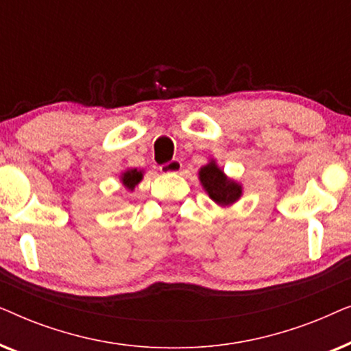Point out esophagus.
Wrapping results in <instances>:
<instances>
[{
	"label": "esophagus",
	"instance_id": "1",
	"mask_svg": "<svg viewBox=\"0 0 351 351\" xmlns=\"http://www.w3.org/2000/svg\"><path fill=\"white\" fill-rule=\"evenodd\" d=\"M160 171L162 174H177V172L182 171V162L179 160H171L169 162L160 166Z\"/></svg>",
	"mask_w": 351,
	"mask_h": 351
}]
</instances>
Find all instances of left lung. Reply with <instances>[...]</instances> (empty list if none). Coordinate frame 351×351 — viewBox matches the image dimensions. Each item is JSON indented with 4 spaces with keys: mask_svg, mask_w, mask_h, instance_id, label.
<instances>
[{
    "mask_svg": "<svg viewBox=\"0 0 351 351\" xmlns=\"http://www.w3.org/2000/svg\"><path fill=\"white\" fill-rule=\"evenodd\" d=\"M199 179L210 198L217 204L228 206L241 196V186L234 184L233 180H228L214 162L201 167Z\"/></svg>",
    "mask_w": 351,
    "mask_h": 351,
    "instance_id": "1",
    "label": "left lung"
}]
</instances>
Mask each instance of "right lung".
Segmentation results:
<instances>
[{
	"instance_id": "right-lung-1",
	"label": "right lung",
	"mask_w": 351,
	"mask_h": 351,
	"mask_svg": "<svg viewBox=\"0 0 351 351\" xmlns=\"http://www.w3.org/2000/svg\"><path fill=\"white\" fill-rule=\"evenodd\" d=\"M121 180H123V184L126 185L129 190H132L134 186H136V185L138 184V182L142 180V172L137 171V169L126 171V172H124V174H123Z\"/></svg>"
}]
</instances>
